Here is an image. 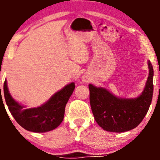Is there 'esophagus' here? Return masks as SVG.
Returning <instances> with one entry per match:
<instances>
[{"instance_id":"esophagus-1","label":"esophagus","mask_w":160,"mask_h":160,"mask_svg":"<svg viewBox=\"0 0 160 160\" xmlns=\"http://www.w3.org/2000/svg\"><path fill=\"white\" fill-rule=\"evenodd\" d=\"M82 82H87V81H88V79H87V77H82Z\"/></svg>"}]
</instances>
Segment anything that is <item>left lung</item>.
Wrapping results in <instances>:
<instances>
[{
  "instance_id": "8db88e82",
  "label": "left lung",
  "mask_w": 160,
  "mask_h": 160,
  "mask_svg": "<svg viewBox=\"0 0 160 160\" xmlns=\"http://www.w3.org/2000/svg\"><path fill=\"white\" fill-rule=\"evenodd\" d=\"M149 74L141 94L136 98H124L115 96L103 87L89 85L90 102L94 119L107 131L124 132L135 128L149 110L153 96L154 70L148 62Z\"/></svg>"
}]
</instances>
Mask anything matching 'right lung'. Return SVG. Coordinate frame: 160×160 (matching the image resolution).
<instances>
[{
	"instance_id": "add662e5",
	"label": "right lung",
	"mask_w": 160,
	"mask_h": 160,
	"mask_svg": "<svg viewBox=\"0 0 160 160\" xmlns=\"http://www.w3.org/2000/svg\"><path fill=\"white\" fill-rule=\"evenodd\" d=\"M74 88V82L67 84L53 94L42 105L33 108H28L26 106L17 102L11 96L8 91L7 81L5 80L4 83V96L11 114L20 126L29 131L43 133L54 130L62 122L65 107L73 94ZM1 99H2L1 94Z\"/></svg>"
}]
</instances>
